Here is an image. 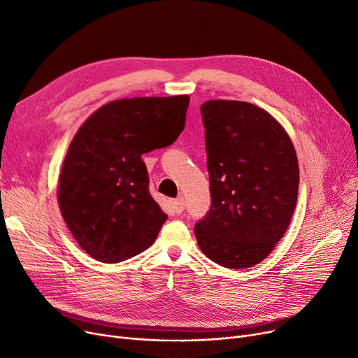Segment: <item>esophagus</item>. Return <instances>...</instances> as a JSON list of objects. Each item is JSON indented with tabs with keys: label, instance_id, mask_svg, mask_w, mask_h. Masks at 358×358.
<instances>
[{
	"label": "esophagus",
	"instance_id": "34e87169",
	"mask_svg": "<svg viewBox=\"0 0 358 358\" xmlns=\"http://www.w3.org/2000/svg\"><path fill=\"white\" fill-rule=\"evenodd\" d=\"M171 204H173V208H174V210H176L177 215L182 213V210H184V208H185V201H184L182 197H178V199L171 200Z\"/></svg>",
	"mask_w": 358,
	"mask_h": 358
}]
</instances>
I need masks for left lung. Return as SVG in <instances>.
I'll list each match as a JSON object with an SVG mask.
<instances>
[{"instance_id": "left-lung-1", "label": "left lung", "mask_w": 358, "mask_h": 358, "mask_svg": "<svg viewBox=\"0 0 358 358\" xmlns=\"http://www.w3.org/2000/svg\"><path fill=\"white\" fill-rule=\"evenodd\" d=\"M212 206L194 234L228 268L264 259L285 236L297 201L299 164L286 129L268 111L235 100L201 104Z\"/></svg>"}]
</instances>
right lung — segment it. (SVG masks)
Here are the masks:
<instances>
[{
    "mask_svg": "<svg viewBox=\"0 0 358 358\" xmlns=\"http://www.w3.org/2000/svg\"><path fill=\"white\" fill-rule=\"evenodd\" d=\"M190 97H134L96 110L72 138L58 180V204L78 245L120 262L152 245L166 215L148 190L142 154L176 142Z\"/></svg>",
    "mask_w": 358,
    "mask_h": 358,
    "instance_id": "obj_1",
    "label": "right lung"
}]
</instances>
